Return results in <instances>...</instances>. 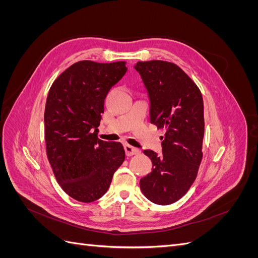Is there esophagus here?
<instances>
[{"label": "esophagus", "mask_w": 258, "mask_h": 258, "mask_svg": "<svg viewBox=\"0 0 258 258\" xmlns=\"http://www.w3.org/2000/svg\"><path fill=\"white\" fill-rule=\"evenodd\" d=\"M124 147V152H126V155L128 156V157H130V156H134V155H137L140 153V151L138 150V148L131 146L129 144H126L123 146Z\"/></svg>", "instance_id": "34e87169"}]
</instances>
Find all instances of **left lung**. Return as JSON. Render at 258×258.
<instances>
[{
  "label": "left lung",
  "mask_w": 258,
  "mask_h": 258,
  "mask_svg": "<svg viewBox=\"0 0 258 258\" xmlns=\"http://www.w3.org/2000/svg\"><path fill=\"white\" fill-rule=\"evenodd\" d=\"M135 69L150 97L151 122L166 131L161 155L144 151L153 170L140 179V188L154 204L171 205L197 177L205 135L204 100L198 86L172 62L140 61Z\"/></svg>",
  "instance_id": "left-lung-1"
}]
</instances>
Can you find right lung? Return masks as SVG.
I'll list each match as a JSON object with an SVG mask.
<instances>
[{
    "instance_id": "add662e5",
    "label": "right lung",
    "mask_w": 258,
    "mask_h": 258,
    "mask_svg": "<svg viewBox=\"0 0 258 258\" xmlns=\"http://www.w3.org/2000/svg\"><path fill=\"white\" fill-rule=\"evenodd\" d=\"M127 72L126 62L79 61L62 72L46 100L47 158L57 182L81 202L101 198L124 160L119 142H104L96 132L107 92Z\"/></svg>"
}]
</instances>
